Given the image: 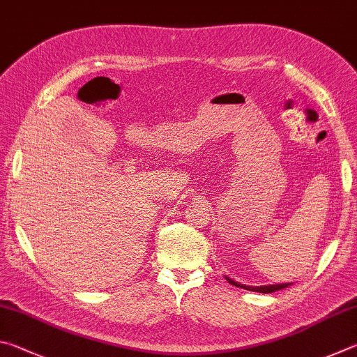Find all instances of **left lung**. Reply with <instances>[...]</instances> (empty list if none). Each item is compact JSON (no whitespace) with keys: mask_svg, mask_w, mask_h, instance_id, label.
I'll list each match as a JSON object with an SVG mask.
<instances>
[{"mask_svg":"<svg viewBox=\"0 0 357 357\" xmlns=\"http://www.w3.org/2000/svg\"><path fill=\"white\" fill-rule=\"evenodd\" d=\"M227 279L229 284H232L235 287H240V289H245L249 291H257V293H273V291H278V290H282L285 287H289L290 284H276V285H261V287H251V285H243L240 282H235L232 279Z\"/></svg>","mask_w":357,"mask_h":357,"instance_id":"left-lung-1","label":"left lung"}]
</instances>
